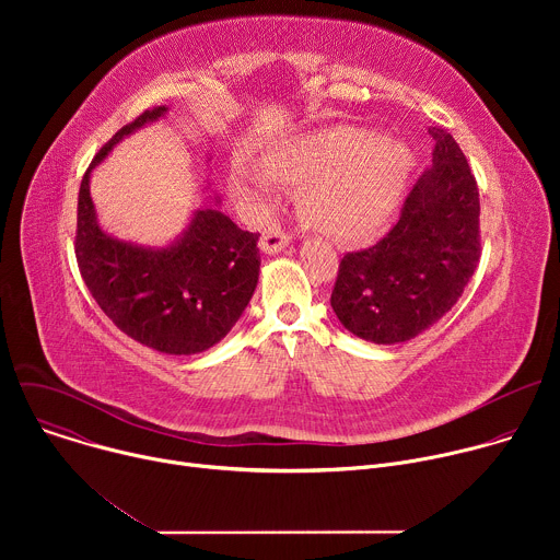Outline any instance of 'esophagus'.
I'll use <instances>...</instances> for the list:
<instances>
[{
	"instance_id": "34e87169",
	"label": "esophagus",
	"mask_w": 560,
	"mask_h": 560,
	"mask_svg": "<svg viewBox=\"0 0 560 560\" xmlns=\"http://www.w3.org/2000/svg\"><path fill=\"white\" fill-rule=\"evenodd\" d=\"M290 244V234H285L279 225H268L259 238V248L266 255H277Z\"/></svg>"
}]
</instances>
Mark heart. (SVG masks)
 <instances>
[{"instance_id": "b5f03b06", "label": "heart", "mask_w": 560, "mask_h": 560, "mask_svg": "<svg viewBox=\"0 0 560 560\" xmlns=\"http://www.w3.org/2000/svg\"><path fill=\"white\" fill-rule=\"evenodd\" d=\"M415 166L412 148L357 126L288 139L266 154V166L234 159L228 190L253 221L277 201L279 184H301V208L322 232L343 244L376 234L404 199Z\"/></svg>"}]
</instances>
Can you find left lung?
I'll use <instances>...</instances> for the list:
<instances>
[{"instance_id": "left-lung-1", "label": "left lung", "mask_w": 560, "mask_h": 560, "mask_svg": "<svg viewBox=\"0 0 560 560\" xmlns=\"http://www.w3.org/2000/svg\"><path fill=\"white\" fill-rule=\"evenodd\" d=\"M432 166L408 195L381 242L341 259L332 310L354 337L394 346L415 339L452 310L471 279L478 242V188L454 137L432 126Z\"/></svg>"}]
</instances>
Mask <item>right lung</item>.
<instances>
[{"label":"right lung","instance_id":"add662e5","mask_svg":"<svg viewBox=\"0 0 560 560\" xmlns=\"http://www.w3.org/2000/svg\"><path fill=\"white\" fill-rule=\"evenodd\" d=\"M166 115L168 106L145 110L93 159L79 188L74 255L93 299L121 332L156 352L197 354L217 346L248 307L261 268L259 234L238 228L212 197L171 244L141 246L108 234L91 199V175L110 150Z\"/></svg>","mask_w":560,"mask_h":560}]
</instances>
